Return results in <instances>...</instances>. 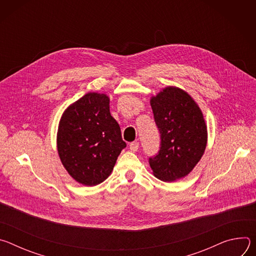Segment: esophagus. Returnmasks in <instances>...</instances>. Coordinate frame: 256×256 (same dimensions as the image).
<instances>
[{
    "label": "esophagus",
    "instance_id": "esophagus-1",
    "mask_svg": "<svg viewBox=\"0 0 256 256\" xmlns=\"http://www.w3.org/2000/svg\"><path fill=\"white\" fill-rule=\"evenodd\" d=\"M130 149L132 152H136L138 149V142H132L130 144Z\"/></svg>",
    "mask_w": 256,
    "mask_h": 256
}]
</instances>
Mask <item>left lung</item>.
Listing matches in <instances>:
<instances>
[{"mask_svg":"<svg viewBox=\"0 0 256 256\" xmlns=\"http://www.w3.org/2000/svg\"><path fill=\"white\" fill-rule=\"evenodd\" d=\"M150 104L161 134L158 155L149 159L155 177L176 181L188 175L202 159L208 142V128L198 103L175 86L152 96Z\"/></svg>","mask_w":256,"mask_h":256,"instance_id":"left-lung-1","label":"left lung"}]
</instances>
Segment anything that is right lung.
Masks as SVG:
<instances>
[{
    "instance_id": "obj_1",
    "label": "right lung",
    "mask_w": 256,
    "mask_h": 256,
    "mask_svg": "<svg viewBox=\"0 0 256 256\" xmlns=\"http://www.w3.org/2000/svg\"><path fill=\"white\" fill-rule=\"evenodd\" d=\"M106 94L89 92L66 107L56 134L60 159L78 184L94 186L112 174L122 149L118 122Z\"/></svg>"
}]
</instances>
